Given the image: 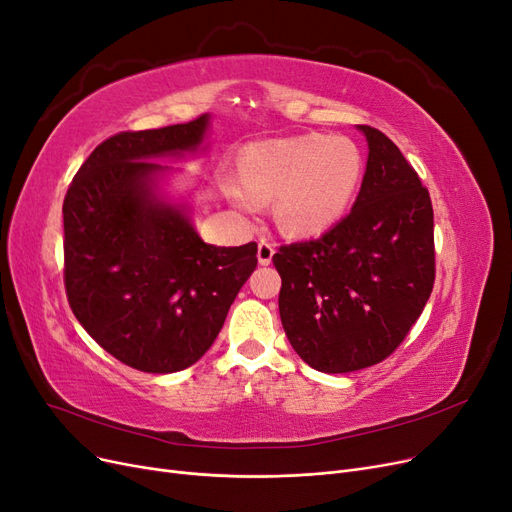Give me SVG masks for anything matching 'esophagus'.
Here are the masks:
<instances>
[{
  "mask_svg": "<svg viewBox=\"0 0 512 512\" xmlns=\"http://www.w3.org/2000/svg\"><path fill=\"white\" fill-rule=\"evenodd\" d=\"M273 254H275L273 243H269L267 239H260V243H258V262H260V265H269Z\"/></svg>",
  "mask_w": 512,
  "mask_h": 512,
  "instance_id": "34e87169",
  "label": "esophagus"
}]
</instances>
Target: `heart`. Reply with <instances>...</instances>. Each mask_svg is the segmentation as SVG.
Here are the masks:
<instances>
[{
    "label": "heart",
    "mask_w": 512,
    "mask_h": 512,
    "mask_svg": "<svg viewBox=\"0 0 512 512\" xmlns=\"http://www.w3.org/2000/svg\"><path fill=\"white\" fill-rule=\"evenodd\" d=\"M241 177L224 190L243 213L275 200V222L290 235H320L344 218L361 188L363 156L346 136L305 134L252 145Z\"/></svg>",
    "instance_id": "heart-1"
}]
</instances>
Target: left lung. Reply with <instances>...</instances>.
Here are the masks:
<instances>
[{"mask_svg":"<svg viewBox=\"0 0 512 512\" xmlns=\"http://www.w3.org/2000/svg\"><path fill=\"white\" fill-rule=\"evenodd\" d=\"M359 130L369 156L352 211L320 239L273 254L288 342L324 374H348L393 354L436 280L427 188L389 136Z\"/></svg>","mask_w":512,"mask_h":512,"instance_id":"left-lung-1","label":"left lung"}]
</instances>
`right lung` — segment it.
<instances>
[{"instance_id": "right-lung-1", "label": "right lung", "mask_w": 512, "mask_h": 512, "mask_svg": "<svg viewBox=\"0 0 512 512\" xmlns=\"http://www.w3.org/2000/svg\"><path fill=\"white\" fill-rule=\"evenodd\" d=\"M209 115L160 130L119 132L74 175L64 200V282L96 342L147 374L194 365L258 265V245H209L185 205L158 196L168 166L194 153Z\"/></svg>"}]
</instances>
